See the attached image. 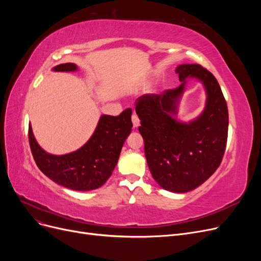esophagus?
<instances>
[{"label":"esophagus","mask_w":261,"mask_h":261,"mask_svg":"<svg viewBox=\"0 0 261 261\" xmlns=\"http://www.w3.org/2000/svg\"><path fill=\"white\" fill-rule=\"evenodd\" d=\"M132 122H133L134 128H137L138 126L140 125V121H139V118H138V116H137L136 113L133 114V116H132Z\"/></svg>","instance_id":"1"}]
</instances>
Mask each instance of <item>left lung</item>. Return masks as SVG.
<instances>
[{
  "label": "left lung",
  "mask_w": 261,
  "mask_h": 261,
  "mask_svg": "<svg viewBox=\"0 0 261 261\" xmlns=\"http://www.w3.org/2000/svg\"><path fill=\"white\" fill-rule=\"evenodd\" d=\"M181 84L161 94L137 99L139 133L145 141V155L152 177L165 191L187 193L206 181L222 161L228 128L227 106L216 77L199 64L176 67ZM196 77L207 94L204 112L184 123L175 120L186 78Z\"/></svg>",
  "instance_id": "1"
}]
</instances>
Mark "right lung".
Returning a JSON list of instances; mask_svg holds the SVG:
<instances>
[{
    "label": "right lung",
    "mask_w": 261,
    "mask_h": 261,
    "mask_svg": "<svg viewBox=\"0 0 261 261\" xmlns=\"http://www.w3.org/2000/svg\"><path fill=\"white\" fill-rule=\"evenodd\" d=\"M55 72H75L74 63L53 67ZM133 127L132 110L118 116L101 115L90 139L67 154L48 153L39 146L29 125L28 137L36 164L55 183L73 191L87 192L103 185L116 167L121 149Z\"/></svg>",
    "instance_id": "1"
}]
</instances>
